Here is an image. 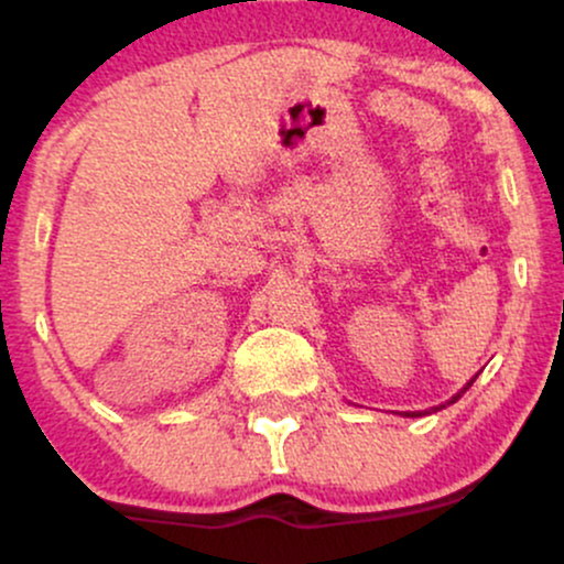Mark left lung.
Instances as JSON below:
<instances>
[{"mask_svg": "<svg viewBox=\"0 0 564 564\" xmlns=\"http://www.w3.org/2000/svg\"><path fill=\"white\" fill-rule=\"evenodd\" d=\"M471 381H475V379H471ZM471 381H469V384H467V387H464V390H462V392H467V390H469V387H471ZM462 392H458V394H456V398H453V400H451V403H456V400H458V398H462ZM440 408H443V405H440ZM405 416H422V413H419V411H408V413H405Z\"/></svg>", "mask_w": 564, "mask_h": 564, "instance_id": "1", "label": "left lung"}]
</instances>
